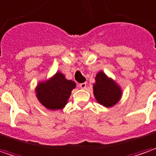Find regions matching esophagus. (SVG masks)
Segmentation results:
<instances>
[{
  "instance_id": "34e87169",
  "label": "esophagus",
  "mask_w": 156,
  "mask_h": 156,
  "mask_svg": "<svg viewBox=\"0 0 156 156\" xmlns=\"http://www.w3.org/2000/svg\"><path fill=\"white\" fill-rule=\"evenodd\" d=\"M79 87H80V88H81V89H85V88L87 87V83H86V82L80 83V84H79Z\"/></svg>"
}]
</instances>
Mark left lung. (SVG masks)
<instances>
[{"mask_svg":"<svg viewBox=\"0 0 156 156\" xmlns=\"http://www.w3.org/2000/svg\"><path fill=\"white\" fill-rule=\"evenodd\" d=\"M94 95L100 104L109 108L115 105L122 97V88L113 79L108 78L102 71L95 76Z\"/></svg>","mask_w":156,"mask_h":156,"instance_id":"left-lung-1","label":"left lung"}]
</instances>
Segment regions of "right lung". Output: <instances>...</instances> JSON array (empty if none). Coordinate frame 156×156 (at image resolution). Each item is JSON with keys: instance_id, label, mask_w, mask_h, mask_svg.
Returning <instances> with one entry per match:
<instances>
[{"instance_id": "obj_1", "label": "right lung", "mask_w": 156, "mask_h": 156, "mask_svg": "<svg viewBox=\"0 0 156 156\" xmlns=\"http://www.w3.org/2000/svg\"><path fill=\"white\" fill-rule=\"evenodd\" d=\"M75 82L67 80L65 75L57 72L49 80L41 81L35 88L36 97L45 108L50 110L62 109L67 104Z\"/></svg>"}]
</instances>
